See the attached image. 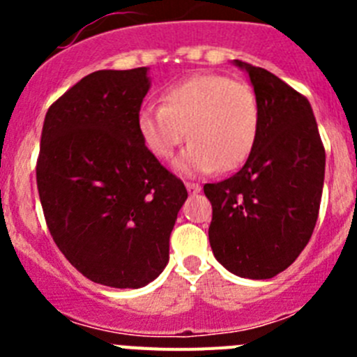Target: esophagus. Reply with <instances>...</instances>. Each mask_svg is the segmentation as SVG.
Wrapping results in <instances>:
<instances>
[{"label":"esophagus","mask_w":357,"mask_h":357,"mask_svg":"<svg viewBox=\"0 0 357 357\" xmlns=\"http://www.w3.org/2000/svg\"><path fill=\"white\" fill-rule=\"evenodd\" d=\"M185 189H188L189 195H197L200 193V184H197V182H185Z\"/></svg>","instance_id":"34e87169"}]
</instances>
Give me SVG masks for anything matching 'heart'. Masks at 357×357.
I'll list each match as a JSON object with an SVG mask.
<instances>
[{"label":"heart","mask_w":357,"mask_h":357,"mask_svg":"<svg viewBox=\"0 0 357 357\" xmlns=\"http://www.w3.org/2000/svg\"><path fill=\"white\" fill-rule=\"evenodd\" d=\"M137 132L157 159L175 160L184 175L234 172L250 157L259 135V103L250 85L225 75H195L168 85L162 105L146 103L137 112Z\"/></svg>","instance_id":"1"}]
</instances>
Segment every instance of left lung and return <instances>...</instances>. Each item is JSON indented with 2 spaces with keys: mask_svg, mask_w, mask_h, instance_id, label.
I'll return each instance as SVG.
<instances>
[{
  "mask_svg": "<svg viewBox=\"0 0 357 357\" xmlns=\"http://www.w3.org/2000/svg\"><path fill=\"white\" fill-rule=\"evenodd\" d=\"M248 73L259 103V135L245 166L204 185L213 206V254L234 275L272 279L311 239L320 209L326 148L307 98L263 68Z\"/></svg>",
  "mask_w": 357,
  "mask_h": 357,
  "instance_id": "8db88e82",
  "label": "left lung"
}]
</instances>
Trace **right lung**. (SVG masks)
<instances>
[{"mask_svg": "<svg viewBox=\"0 0 357 357\" xmlns=\"http://www.w3.org/2000/svg\"><path fill=\"white\" fill-rule=\"evenodd\" d=\"M146 68L94 71L46 112L37 189L46 225L82 275L141 288L169 259V234L188 198L137 132Z\"/></svg>", "mask_w": 357, "mask_h": 357, "instance_id": "add662e5", "label": "right lung"}]
</instances>
